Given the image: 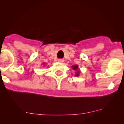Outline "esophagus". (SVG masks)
Returning <instances> with one entry per match:
<instances>
[{"instance_id":"esophagus-1","label":"esophagus","mask_w":124,"mask_h":124,"mask_svg":"<svg viewBox=\"0 0 124 124\" xmlns=\"http://www.w3.org/2000/svg\"><path fill=\"white\" fill-rule=\"evenodd\" d=\"M57 61H58L59 62H63V59H59L58 60H57Z\"/></svg>"}]
</instances>
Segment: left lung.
I'll return each mask as SVG.
<instances>
[{"instance_id": "obj_1", "label": "left lung", "mask_w": 124, "mask_h": 124, "mask_svg": "<svg viewBox=\"0 0 124 124\" xmlns=\"http://www.w3.org/2000/svg\"><path fill=\"white\" fill-rule=\"evenodd\" d=\"M72 69L74 70H77L78 69V66L77 65H74V66H72ZM76 76H79V72H77V73H76Z\"/></svg>"}]
</instances>
